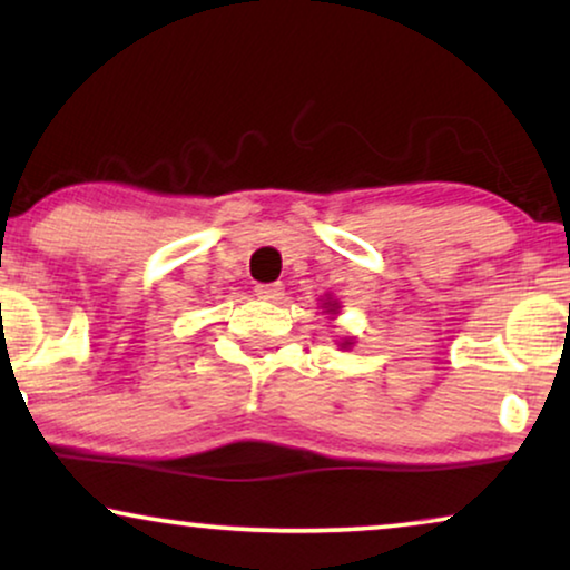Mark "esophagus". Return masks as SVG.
<instances>
[{"label":"esophagus","instance_id":"1","mask_svg":"<svg viewBox=\"0 0 570 570\" xmlns=\"http://www.w3.org/2000/svg\"><path fill=\"white\" fill-rule=\"evenodd\" d=\"M254 293H256V298H262V301H277L279 295H283V285H279V283L256 285Z\"/></svg>","mask_w":570,"mask_h":570}]
</instances>
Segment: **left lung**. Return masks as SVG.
<instances>
[{
    "label": "left lung",
    "mask_w": 570,
    "mask_h": 570,
    "mask_svg": "<svg viewBox=\"0 0 570 570\" xmlns=\"http://www.w3.org/2000/svg\"><path fill=\"white\" fill-rule=\"evenodd\" d=\"M318 308H322V314H326L330 318H337L342 306H340V301L332 298V295H324L322 306H318ZM337 345H340V347H353L355 342H353V337H342V342H337Z\"/></svg>",
    "instance_id": "left-lung-1"
}]
</instances>
